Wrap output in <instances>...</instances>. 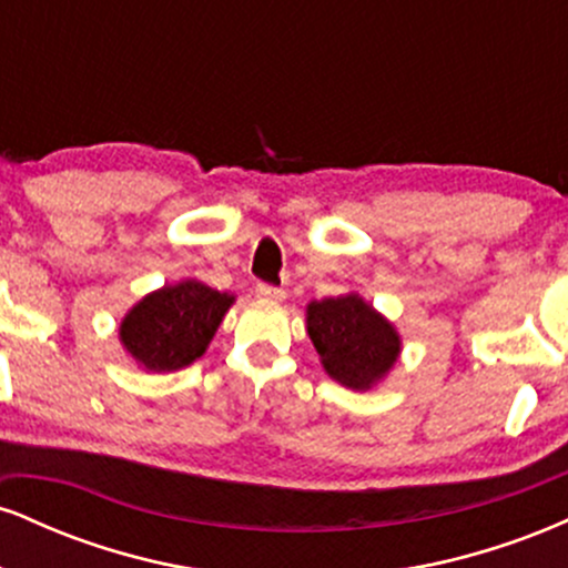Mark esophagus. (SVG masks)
I'll return each mask as SVG.
<instances>
[{"label":"esophagus","instance_id":"1","mask_svg":"<svg viewBox=\"0 0 568 568\" xmlns=\"http://www.w3.org/2000/svg\"><path fill=\"white\" fill-rule=\"evenodd\" d=\"M256 296L258 298H266V302H283L285 291L283 288H275V285H270V283H258L256 285Z\"/></svg>","mask_w":568,"mask_h":568}]
</instances>
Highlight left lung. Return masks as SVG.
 I'll list each match as a JSON object with an SVG mask.
<instances>
[{"instance_id":"8db88e82","label":"left lung","mask_w":568,"mask_h":568,"mask_svg":"<svg viewBox=\"0 0 568 568\" xmlns=\"http://www.w3.org/2000/svg\"><path fill=\"white\" fill-rule=\"evenodd\" d=\"M306 334L325 374L349 389L379 384L400 355L395 325L357 293L306 304Z\"/></svg>"}]
</instances>
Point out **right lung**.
<instances>
[{"mask_svg":"<svg viewBox=\"0 0 568 568\" xmlns=\"http://www.w3.org/2000/svg\"><path fill=\"white\" fill-rule=\"evenodd\" d=\"M232 304V293H221L200 280L162 285L122 317L120 342L146 371H179L205 355Z\"/></svg>","mask_w":568,"mask_h":568,"instance_id":"obj_1","label":"right lung"}]
</instances>
